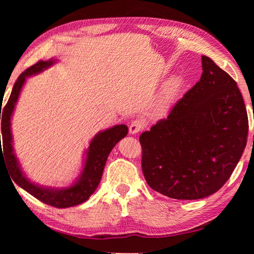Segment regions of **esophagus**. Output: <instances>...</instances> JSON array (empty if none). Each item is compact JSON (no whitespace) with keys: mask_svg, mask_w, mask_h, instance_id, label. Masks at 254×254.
<instances>
[{"mask_svg":"<svg viewBox=\"0 0 254 254\" xmlns=\"http://www.w3.org/2000/svg\"><path fill=\"white\" fill-rule=\"evenodd\" d=\"M144 127H145V122L143 120L137 119V120L132 121V123L130 124V127H128V132H130V134H136L139 131H142Z\"/></svg>","mask_w":254,"mask_h":254,"instance_id":"esophagus-1","label":"esophagus"}]
</instances>
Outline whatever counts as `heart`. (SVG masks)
Segmentation results:
<instances>
[{
    "instance_id": "obj_1",
    "label": "heart",
    "mask_w": 254,
    "mask_h": 254,
    "mask_svg": "<svg viewBox=\"0 0 254 254\" xmlns=\"http://www.w3.org/2000/svg\"><path fill=\"white\" fill-rule=\"evenodd\" d=\"M183 85H185V82H183V79L181 77H175L170 80L166 88L163 99H161L160 102V107L163 108V109L169 108L174 104L178 97L180 96L183 89Z\"/></svg>"
}]
</instances>
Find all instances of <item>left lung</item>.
I'll return each mask as SVG.
<instances>
[{
    "label": "left lung",
    "mask_w": 254,
    "mask_h": 254,
    "mask_svg": "<svg viewBox=\"0 0 254 254\" xmlns=\"http://www.w3.org/2000/svg\"><path fill=\"white\" fill-rule=\"evenodd\" d=\"M202 69L168 117L139 136L147 185L176 199L217 192L247 145L249 122L237 83L208 57L202 56Z\"/></svg>",
    "instance_id": "obj_1"
}]
</instances>
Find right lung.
Masks as SVG:
<instances>
[{
  "mask_svg": "<svg viewBox=\"0 0 254 254\" xmlns=\"http://www.w3.org/2000/svg\"><path fill=\"white\" fill-rule=\"evenodd\" d=\"M55 63L56 60H53V59L49 61L37 62L21 73L15 82L7 104L5 105L2 113L0 112V119L2 117L1 130L2 144L3 145V149L2 150L0 141V160L3 158L7 169L9 170V175L16 185L41 202L51 205L53 207L65 208L87 201L91 194L95 192L100 182L108 156H109L112 148L116 146V144L123 137H126L128 130L126 124H119V126L112 127L108 130L97 133L94 138L91 139L88 149L86 150V159L82 174L79 175L78 179L71 187L62 189L45 188L35 185L27 179L23 170L20 169L19 163L13 149L10 118H12L15 105L17 102L26 78L42 72Z\"/></svg>",
  "mask_w": 254,
  "mask_h": 254,
  "instance_id": "add662e5",
  "label": "right lung"
}]
</instances>
